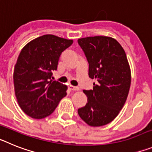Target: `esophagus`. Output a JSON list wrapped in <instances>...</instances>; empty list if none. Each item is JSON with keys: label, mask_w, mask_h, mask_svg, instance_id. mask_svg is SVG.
Returning <instances> with one entry per match:
<instances>
[{"label": "esophagus", "mask_w": 152, "mask_h": 152, "mask_svg": "<svg viewBox=\"0 0 152 152\" xmlns=\"http://www.w3.org/2000/svg\"><path fill=\"white\" fill-rule=\"evenodd\" d=\"M69 89L71 90V91H79L78 87H75V86L72 85L69 86Z\"/></svg>", "instance_id": "34e87169"}]
</instances>
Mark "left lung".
<instances>
[{"instance_id": "1", "label": "left lung", "mask_w": 152, "mask_h": 152, "mask_svg": "<svg viewBox=\"0 0 152 152\" xmlns=\"http://www.w3.org/2000/svg\"><path fill=\"white\" fill-rule=\"evenodd\" d=\"M77 42L89 64L90 78L97 80L93 90L83 91L88 103L77 113L89 126H104L118 116L128 96L131 71L126 52L109 36L85 37L78 39Z\"/></svg>"}]
</instances>
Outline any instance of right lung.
I'll return each mask as SVG.
<instances>
[{
	"label": "right lung",
	"instance_id": "right-lung-1",
	"mask_svg": "<svg viewBox=\"0 0 152 152\" xmlns=\"http://www.w3.org/2000/svg\"><path fill=\"white\" fill-rule=\"evenodd\" d=\"M73 43L54 35H44L23 48L13 72L17 102L23 111L40 119L54 112L60 100L67 95L66 85L52 80L61 52Z\"/></svg>",
	"mask_w": 152,
	"mask_h": 152
}]
</instances>
